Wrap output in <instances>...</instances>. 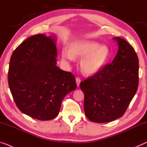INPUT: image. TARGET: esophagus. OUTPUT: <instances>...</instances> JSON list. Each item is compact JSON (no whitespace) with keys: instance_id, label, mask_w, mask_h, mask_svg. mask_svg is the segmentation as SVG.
Segmentation results:
<instances>
[{"instance_id":"obj_1","label":"esophagus","mask_w":147,"mask_h":147,"mask_svg":"<svg viewBox=\"0 0 147 147\" xmlns=\"http://www.w3.org/2000/svg\"><path fill=\"white\" fill-rule=\"evenodd\" d=\"M76 84H77V86H79L80 82V79L79 77H76Z\"/></svg>"}]
</instances>
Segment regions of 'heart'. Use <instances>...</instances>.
<instances>
[{"instance_id": "obj_1", "label": "heart", "mask_w": 147, "mask_h": 147, "mask_svg": "<svg viewBox=\"0 0 147 147\" xmlns=\"http://www.w3.org/2000/svg\"><path fill=\"white\" fill-rule=\"evenodd\" d=\"M110 56L109 49L106 45L94 41L79 40L71 43L69 49L62 51L65 61H73L74 57L82 59L80 68L86 74H95L102 69Z\"/></svg>"}]
</instances>
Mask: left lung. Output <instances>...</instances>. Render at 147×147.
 Returning <instances> with one entry per match:
<instances>
[{
    "label": "left lung",
    "instance_id": "8db88e82",
    "mask_svg": "<svg viewBox=\"0 0 147 147\" xmlns=\"http://www.w3.org/2000/svg\"><path fill=\"white\" fill-rule=\"evenodd\" d=\"M112 63L80 82L84 109L90 121L110 122L124 114L139 86V59L135 49L120 38Z\"/></svg>",
    "mask_w": 147,
    "mask_h": 147
}]
</instances>
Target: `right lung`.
<instances>
[{
  "label": "right lung",
  "instance_id": "1",
  "mask_svg": "<svg viewBox=\"0 0 147 147\" xmlns=\"http://www.w3.org/2000/svg\"><path fill=\"white\" fill-rule=\"evenodd\" d=\"M56 39L37 34L12 53L8 85L16 106L34 119L47 121L59 113L65 96L76 88L73 74L56 65Z\"/></svg>",
  "mask_w": 147,
  "mask_h": 147
}]
</instances>
